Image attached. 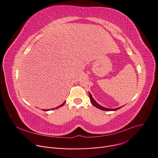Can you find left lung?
I'll return each mask as SVG.
<instances>
[{
    "label": "left lung",
    "instance_id": "8db88e82",
    "mask_svg": "<svg viewBox=\"0 0 158 158\" xmlns=\"http://www.w3.org/2000/svg\"><path fill=\"white\" fill-rule=\"evenodd\" d=\"M89 98H90V100L91 101L92 104L94 106H96V108L101 110H105V111H115V110H118L119 108H122L123 106H120V107H118V108H114V109H110V108H105V107H103V106H101L100 105H99L97 102L94 100V99L92 98L91 94L90 93V92H89Z\"/></svg>",
    "mask_w": 158,
    "mask_h": 158
}]
</instances>
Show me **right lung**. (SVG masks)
<instances>
[{"label":"right lung","instance_id":"add662e5","mask_svg":"<svg viewBox=\"0 0 158 158\" xmlns=\"http://www.w3.org/2000/svg\"><path fill=\"white\" fill-rule=\"evenodd\" d=\"M66 103V101H65L64 102V103H63L62 105H60V106H58L57 107H55V108H52V109H50H50H48V110H43V111H48V110H53V109H57V108H60V106H62L64 105V103Z\"/></svg>","mask_w":158,"mask_h":158}]
</instances>
